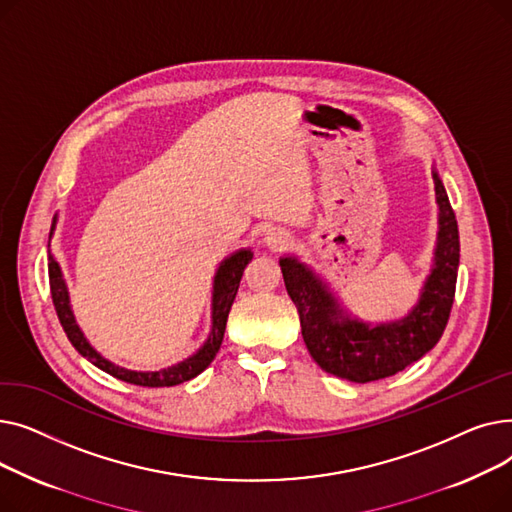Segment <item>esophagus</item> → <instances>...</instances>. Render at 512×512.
<instances>
[{
	"label": "esophagus",
	"mask_w": 512,
	"mask_h": 512,
	"mask_svg": "<svg viewBox=\"0 0 512 512\" xmlns=\"http://www.w3.org/2000/svg\"><path fill=\"white\" fill-rule=\"evenodd\" d=\"M263 242H265L267 249L282 251V249H286L290 245V234L286 230H282V228H272V230L265 232Z\"/></svg>",
	"instance_id": "34e87169"
}]
</instances>
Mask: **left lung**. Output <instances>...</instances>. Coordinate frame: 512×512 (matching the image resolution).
I'll return each instance as SVG.
<instances>
[{
  "label": "left lung",
  "mask_w": 512,
  "mask_h": 512,
  "mask_svg": "<svg viewBox=\"0 0 512 512\" xmlns=\"http://www.w3.org/2000/svg\"><path fill=\"white\" fill-rule=\"evenodd\" d=\"M438 238L429 276L413 309L400 319L369 324L342 307L336 292L297 255L280 257L286 290L301 317V332L313 361L336 378L367 384L419 361L438 344L454 301L459 272V226L436 166Z\"/></svg>",
  "instance_id": "left-lung-1"
}]
</instances>
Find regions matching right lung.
I'll return each mask as SVG.
<instances>
[{"instance_id":"add662e5","label":"right lung","mask_w":512,"mask_h":512,"mask_svg":"<svg viewBox=\"0 0 512 512\" xmlns=\"http://www.w3.org/2000/svg\"><path fill=\"white\" fill-rule=\"evenodd\" d=\"M56 224H58V215H53L49 240L53 236V230H56ZM251 259H253L251 249H238L236 253H232L230 257H226L220 263V267L215 270V276H213L211 332H209L207 340L203 342L199 351L193 353L188 359H184V361H180L172 367L159 369V371H132V369L120 367L112 361H107L105 357H101L91 346V342L87 340L83 330H80L78 324H76L72 307H70L68 286H66V280L62 276V267L56 261V257L51 255V249H49L47 267H49V288H51L53 305H56V313L60 317V324H62L68 340L72 342L76 351L83 355L87 361H91L95 367H99L105 373L114 375V378H118L122 382H128V384H134V386H147V388H164V386H178L182 382L197 378L201 371H205L209 367V363L215 359V355H218L222 340H224V332H226L228 313H230V307L236 299L242 272H245V267L249 265Z\"/></svg>"}]
</instances>
